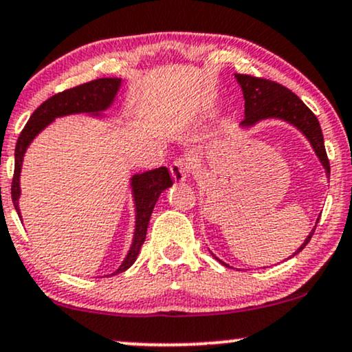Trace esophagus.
<instances>
[{"mask_svg": "<svg viewBox=\"0 0 352 352\" xmlns=\"http://www.w3.org/2000/svg\"><path fill=\"white\" fill-rule=\"evenodd\" d=\"M169 169H171L173 179H175L176 183H183V181H186V177H188V173L190 171V164L188 160L176 158L175 162L171 163Z\"/></svg>", "mask_w": 352, "mask_h": 352, "instance_id": "obj_1", "label": "esophagus"}]
</instances>
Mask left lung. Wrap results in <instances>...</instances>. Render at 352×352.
<instances>
[{
	"instance_id": "1",
	"label": "left lung",
	"mask_w": 352,
	"mask_h": 352,
	"mask_svg": "<svg viewBox=\"0 0 352 352\" xmlns=\"http://www.w3.org/2000/svg\"><path fill=\"white\" fill-rule=\"evenodd\" d=\"M235 78L241 86L243 98H245V119H243L241 127H251V125L259 122V120L272 119V117L292 124L294 127H297L303 135L309 138L311 148L315 150L316 156H318L323 168L327 169V173L329 175V162L327 150H324L322 127H320L316 116L302 102V99L296 93L285 88V86L276 83V81L266 80V78L238 75V73ZM318 220H316V223H318ZM315 228L311 230L310 235L303 241V245L292 256L298 254L305 248L307 243L310 241L311 235H314ZM220 263L223 266H228L223 261Z\"/></svg>"
}]
</instances>
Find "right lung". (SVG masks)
I'll list each match as a JSON object with an SVG mask.
<instances>
[{"label":"right lung","mask_w":352,"mask_h":352,"mask_svg":"<svg viewBox=\"0 0 352 352\" xmlns=\"http://www.w3.org/2000/svg\"><path fill=\"white\" fill-rule=\"evenodd\" d=\"M122 80L120 78H99V80L89 81V83H83L75 88L65 89L62 93L54 94V96L43 101L36 111L32 112L30 119L25 124V127L21 132L19 138L16 143L14 151V176H12L11 184V197L14 202V209L19 214V201L21 188H19V176H21V166H23V158L25 150H28L29 143L36 138V135L41 130H43L49 125L55 117H63L70 114H99V112L106 111L114 101L117 91L120 88ZM130 186H132L133 201H135V233H133V241L130 246L127 258L120 264L116 272L111 276L119 274V272L127 271V269L135 263L140 248L145 241L146 228H148V222L151 212L156 201H158L160 194L169 186H173V179L169 176V171L166 166L151 169V171L142 173V175L132 176L130 179ZM21 217V214H19Z\"/></svg>","instance_id":"1"}]
</instances>
